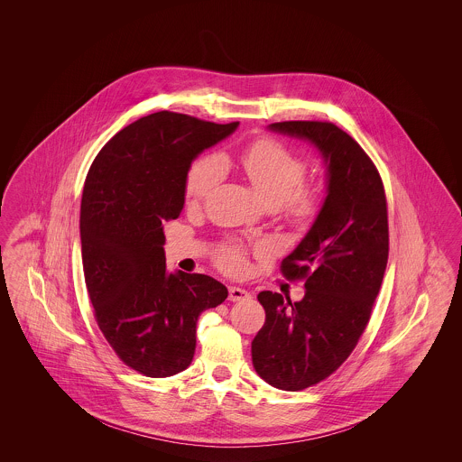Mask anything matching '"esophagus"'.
I'll list each match as a JSON object with an SVG mask.
<instances>
[{
	"label": "esophagus",
	"instance_id": "esophagus-1",
	"mask_svg": "<svg viewBox=\"0 0 462 462\" xmlns=\"http://www.w3.org/2000/svg\"><path fill=\"white\" fill-rule=\"evenodd\" d=\"M228 300L230 301H245V300H251V294L242 287H230L228 289Z\"/></svg>",
	"mask_w": 462,
	"mask_h": 462
}]
</instances>
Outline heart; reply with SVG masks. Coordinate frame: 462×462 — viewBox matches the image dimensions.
<instances>
[{
  "mask_svg": "<svg viewBox=\"0 0 462 462\" xmlns=\"http://www.w3.org/2000/svg\"><path fill=\"white\" fill-rule=\"evenodd\" d=\"M239 166L264 204L268 208L277 206L292 225L305 226L317 217L320 209L319 194L301 187L307 180V164L281 142L260 138L249 143L239 155ZM221 176L223 168L217 157H198L185 175V198L189 202L202 200L220 183ZM218 263L226 272H237L244 263L241 247H223Z\"/></svg>",
  "mask_w": 462,
  "mask_h": 462,
  "instance_id": "obj_1",
  "label": "heart"
}]
</instances>
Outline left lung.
<instances>
[{"label": "left lung", "instance_id": "8db88e82", "mask_svg": "<svg viewBox=\"0 0 462 462\" xmlns=\"http://www.w3.org/2000/svg\"><path fill=\"white\" fill-rule=\"evenodd\" d=\"M310 142L324 159L328 196L296 249L282 260L287 279H305V296L263 291L264 326L251 343L253 365L268 384L298 392L329 377L369 324L388 263V208L371 157L332 123L268 126Z\"/></svg>", "mask_w": 462, "mask_h": 462}]
</instances>
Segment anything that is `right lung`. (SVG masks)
Instances as JSON below:
<instances>
[{
	"mask_svg": "<svg viewBox=\"0 0 462 462\" xmlns=\"http://www.w3.org/2000/svg\"><path fill=\"white\" fill-rule=\"evenodd\" d=\"M237 126L161 110L114 134L89 168L79 218L89 301L112 350L147 377L185 371L199 315L228 296L209 275L166 270L164 223L183 209L192 161Z\"/></svg>",
	"mask_w": 462,
	"mask_h": 462,
	"instance_id": "obj_1",
	"label": "right lung"
}]
</instances>
